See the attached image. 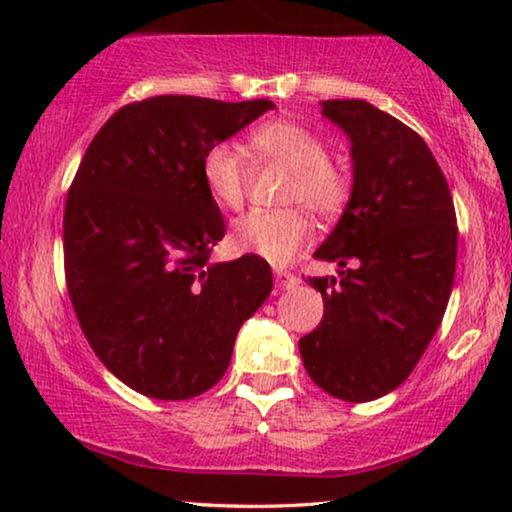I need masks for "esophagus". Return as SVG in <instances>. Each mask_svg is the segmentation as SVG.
Masks as SVG:
<instances>
[{"instance_id": "34e87169", "label": "esophagus", "mask_w": 512, "mask_h": 512, "mask_svg": "<svg viewBox=\"0 0 512 512\" xmlns=\"http://www.w3.org/2000/svg\"><path fill=\"white\" fill-rule=\"evenodd\" d=\"M275 284H277V289H296L298 277L291 275V272H286V270H275Z\"/></svg>"}]
</instances>
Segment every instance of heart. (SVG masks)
<instances>
[{
  "instance_id": "obj_1",
  "label": "heart",
  "mask_w": 512,
  "mask_h": 512,
  "mask_svg": "<svg viewBox=\"0 0 512 512\" xmlns=\"http://www.w3.org/2000/svg\"><path fill=\"white\" fill-rule=\"evenodd\" d=\"M258 153L286 167L284 205H305L319 216L338 214L349 198V177L328 158L319 135L293 121H272L254 132ZM202 181L216 205L237 209L244 200V156L233 142H216L202 158ZM312 226L300 207L277 212H249L235 221L230 242L235 249L263 256L270 263H289L310 240Z\"/></svg>"
}]
</instances>
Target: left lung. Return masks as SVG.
<instances>
[{
	"mask_svg": "<svg viewBox=\"0 0 512 512\" xmlns=\"http://www.w3.org/2000/svg\"><path fill=\"white\" fill-rule=\"evenodd\" d=\"M352 153V195L314 258L338 263L310 284L324 319L300 338L307 375L363 403L412 373L443 321L457 265L450 188L424 139L366 100L321 102Z\"/></svg>",
	"mask_w": 512,
	"mask_h": 512,
	"instance_id": "obj_1",
	"label": "left lung"
}]
</instances>
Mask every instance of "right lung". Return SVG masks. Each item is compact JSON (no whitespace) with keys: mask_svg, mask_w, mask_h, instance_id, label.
I'll use <instances>...</instances> for the list:
<instances>
[{"mask_svg":"<svg viewBox=\"0 0 512 512\" xmlns=\"http://www.w3.org/2000/svg\"><path fill=\"white\" fill-rule=\"evenodd\" d=\"M270 109L149 97L118 109L81 160L65 205L69 298L97 359L139 394L184 401L212 389L270 296L263 258L209 261L226 223L202 181L209 146Z\"/></svg>","mask_w":512,"mask_h":512,"instance_id":"obj_1","label":"right lung"}]
</instances>
